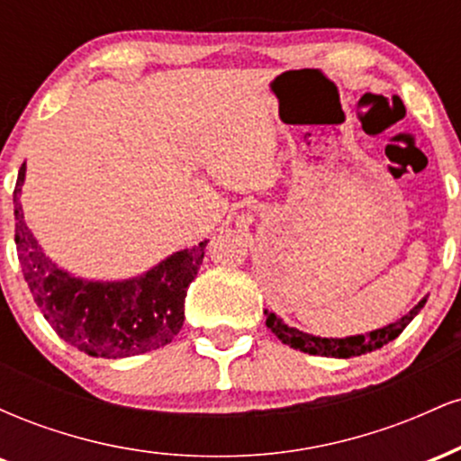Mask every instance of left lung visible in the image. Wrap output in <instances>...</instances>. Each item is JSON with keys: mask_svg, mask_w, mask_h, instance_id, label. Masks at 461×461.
I'll return each mask as SVG.
<instances>
[{"mask_svg": "<svg viewBox=\"0 0 461 461\" xmlns=\"http://www.w3.org/2000/svg\"><path fill=\"white\" fill-rule=\"evenodd\" d=\"M427 303V297L418 301L405 316H401L396 322H390V325L382 327V330H375L366 333V336H348V338H321L312 336V333L299 331L294 327H288L282 319L273 314V312L264 310V316H267V327L271 330L284 345L299 348V351L310 353V356H325V357H356L364 356V353L377 351L384 345H388L390 340H394L401 331L414 321V316L422 310V305Z\"/></svg>", "mask_w": 461, "mask_h": 461, "instance_id": "left-lung-1", "label": "left lung"}]
</instances>
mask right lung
Listing matches in <instances>:
<instances>
[{"instance_id":"obj_1","label":"right lung","mask_w":461,"mask_h":461,"mask_svg":"<svg viewBox=\"0 0 461 461\" xmlns=\"http://www.w3.org/2000/svg\"><path fill=\"white\" fill-rule=\"evenodd\" d=\"M25 162L14 186V242L23 277L45 321L62 340L93 357H131L160 348L184 325V299L208 240L184 249L125 282H91L58 268L28 230L21 208Z\"/></svg>"}]
</instances>
